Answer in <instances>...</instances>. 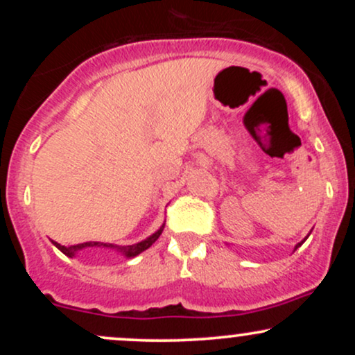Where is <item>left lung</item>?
<instances>
[{
    "instance_id": "left-lung-1",
    "label": "left lung",
    "mask_w": 355,
    "mask_h": 355,
    "mask_svg": "<svg viewBox=\"0 0 355 355\" xmlns=\"http://www.w3.org/2000/svg\"><path fill=\"white\" fill-rule=\"evenodd\" d=\"M305 240H307V237H305V239H304V240H302V242H299V243H297V245H295V248H294V250H297V248H299V247H300V245H302V243H304V242H305Z\"/></svg>"
}]
</instances>
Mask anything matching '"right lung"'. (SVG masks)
Masks as SVG:
<instances>
[{
    "mask_svg": "<svg viewBox=\"0 0 355 355\" xmlns=\"http://www.w3.org/2000/svg\"><path fill=\"white\" fill-rule=\"evenodd\" d=\"M164 225L160 227L155 234L150 235V237H146L145 240H141V242L138 243H133V245H115V243H103V242H85V243H76V245H70V247H64V245H60L58 242H53V245H55L58 250L63 252L64 255L70 257V259H73V257H76V254H78L80 250H85V248H108V250H115L118 252V254H121L123 257H126V259H133V257H137L138 254H141V252H145L146 248L152 247L155 243V240H157L158 237L162 235V232H164Z\"/></svg>",
    "mask_w": 355,
    "mask_h": 355,
    "instance_id": "right-lung-1",
    "label": "right lung"
}]
</instances>
